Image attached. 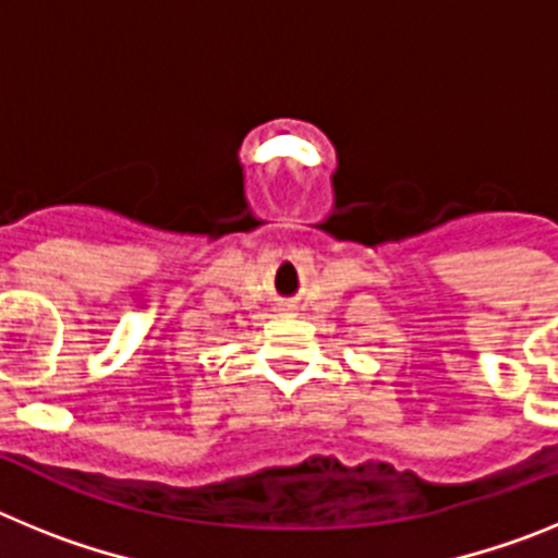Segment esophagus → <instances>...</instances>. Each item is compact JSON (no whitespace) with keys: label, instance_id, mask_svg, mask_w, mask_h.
Segmentation results:
<instances>
[{"label":"esophagus","instance_id":"1","mask_svg":"<svg viewBox=\"0 0 558 558\" xmlns=\"http://www.w3.org/2000/svg\"><path fill=\"white\" fill-rule=\"evenodd\" d=\"M288 310H290V307H288Z\"/></svg>","mask_w":558,"mask_h":558}]
</instances>
